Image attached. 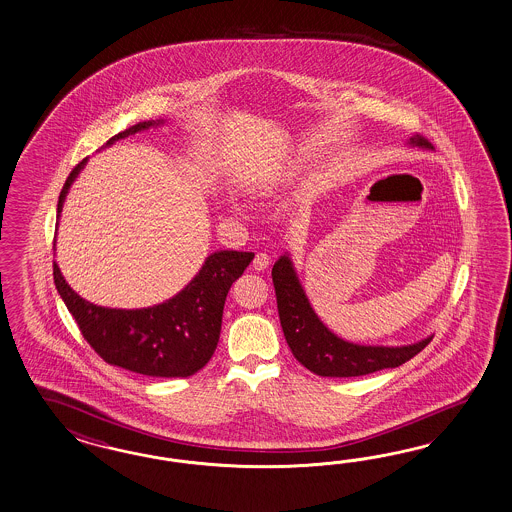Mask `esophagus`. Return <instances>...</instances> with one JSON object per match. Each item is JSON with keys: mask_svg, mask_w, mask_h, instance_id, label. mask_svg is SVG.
<instances>
[{"mask_svg": "<svg viewBox=\"0 0 512 512\" xmlns=\"http://www.w3.org/2000/svg\"><path fill=\"white\" fill-rule=\"evenodd\" d=\"M268 264H270V257H268L266 253L261 251V253L255 255V259H253V268H255V270H266Z\"/></svg>", "mask_w": 512, "mask_h": 512, "instance_id": "1", "label": "esophagus"}]
</instances>
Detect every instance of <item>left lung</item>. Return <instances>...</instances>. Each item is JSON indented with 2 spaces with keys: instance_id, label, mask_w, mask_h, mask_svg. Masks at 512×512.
<instances>
[{
  "instance_id": "obj_1",
  "label": "left lung",
  "mask_w": 512,
  "mask_h": 512,
  "mask_svg": "<svg viewBox=\"0 0 512 512\" xmlns=\"http://www.w3.org/2000/svg\"><path fill=\"white\" fill-rule=\"evenodd\" d=\"M409 144L428 150L434 148L428 139L420 135H413ZM272 281L285 340L296 360L321 377H358L385 368H398L403 362L419 355L432 341L430 336L426 340L402 347H373L341 340L315 315L310 300L304 295V289L296 278L289 255L279 257L274 264Z\"/></svg>"
}]
</instances>
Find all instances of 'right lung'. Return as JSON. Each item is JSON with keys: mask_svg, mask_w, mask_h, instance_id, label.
Listing matches in <instances>:
<instances>
[{"mask_svg": "<svg viewBox=\"0 0 512 512\" xmlns=\"http://www.w3.org/2000/svg\"><path fill=\"white\" fill-rule=\"evenodd\" d=\"M155 124H161V120L131 125L107 140V146ZM84 165L86 159L67 176L58 199V216L69 187ZM253 257L251 251H216L184 291L144 310L95 306L67 285L56 263L54 283L84 340L105 362L148 377H189L214 355L225 298Z\"/></svg>", "mask_w": 512, "mask_h": 512, "instance_id": "right-lung-1", "label": "right lung"}]
</instances>
